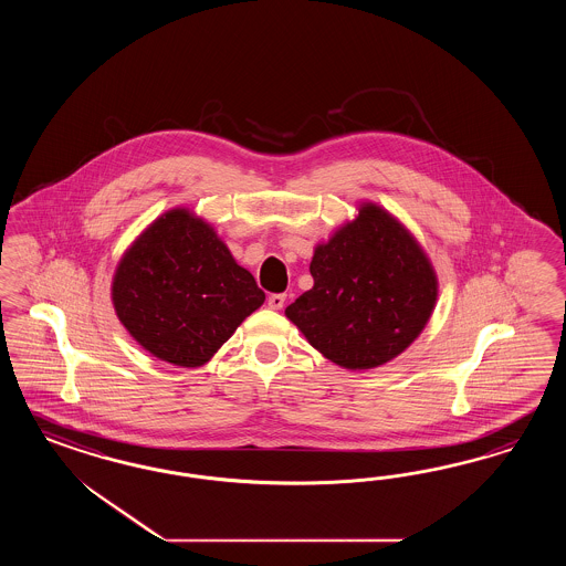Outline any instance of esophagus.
Segmentation results:
<instances>
[{
    "instance_id": "1",
    "label": "esophagus",
    "mask_w": 566,
    "mask_h": 566,
    "mask_svg": "<svg viewBox=\"0 0 566 566\" xmlns=\"http://www.w3.org/2000/svg\"><path fill=\"white\" fill-rule=\"evenodd\" d=\"M284 303H286V294H272L268 298V305H270V308H275V311L284 307Z\"/></svg>"
}]
</instances>
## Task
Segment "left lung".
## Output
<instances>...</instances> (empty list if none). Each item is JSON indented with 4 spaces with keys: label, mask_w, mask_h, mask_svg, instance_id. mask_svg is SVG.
Segmentation results:
<instances>
[{
    "label": "left lung",
    "mask_w": 566,
    "mask_h": 566,
    "mask_svg": "<svg viewBox=\"0 0 566 566\" xmlns=\"http://www.w3.org/2000/svg\"><path fill=\"white\" fill-rule=\"evenodd\" d=\"M357 209L315 247L313 289L284 311L315 350L348 371L405 353L438 301V275L411 230L371 201Z\"/></svg>",
    "instance_id": "obj_1"
}]
</instances>
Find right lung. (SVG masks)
<instances>
[{
  "label": "right lung",
  "mask_w": 566,
  "mask_h": 566,
  "mask_svg": "<svg viewBox=\"0 0 566 566\" xmlns=\"http://www.w3.org/2000/svg\"><path fill=\"white\" fill-rule=\"evenodd\" d=\"M265 301L216 228L189 207L155 218L112 277L122 326L155 359L201 367Z\"/></svg>",
  "instance_id": "add662e5"
}]
</instances>
